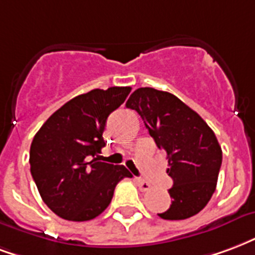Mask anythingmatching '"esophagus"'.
Instances as JSON below:
<instances>
[{
	"label": "esophagus",
	"instance_id": "esophagus-1",
	"mask_svg": "<svg viewBox=\"0 0 255 255\" xmlns=\"http://www.w3.org/2000/svg\"><path fill=\"white\" fill-rule=\"evenodd\" d=\"M136 184H137V186H139V189L142 190V192H147V190L151 189V185H150V184H148L147 181L140 180V178H137Z\"/></svg>",
	"mask_w": 255,
	"mask_h": 255
}]
</instances>
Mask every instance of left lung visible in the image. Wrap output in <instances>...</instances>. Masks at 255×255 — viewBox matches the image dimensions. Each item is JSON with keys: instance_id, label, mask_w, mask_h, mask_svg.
<instances>
[{"instance_id": "left-lung-1", "label": "left lung", "mask_w": 255, "mask_h": 255, "mask_svg": "<svg viewBox=\"0 0 255 255\" xmlns=\"http://www.w3.org/2000/svg\"><path fill=\"white\" fill-rule=\"evenodd\" d=\"M126 107L139 113L158 148L167 154L173 201L158 216L182 220L199 214L214 195L222 166V147L214 131L174 94L154 88L136 89Z\"/></svg>"}]
</instances>
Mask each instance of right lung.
<instances>
[{"label":"right lung","instance_id":"right-lung-1","mask_svg":"<svg viewBox=\"0 0 255 255\" xmlns=\"http://www.w3.org/2000/svg\"><path fill=\"white\" fill-rule=\"evenodd\" d=\"M129 92V86H113L80 94L52 113L33 137L31 174L43 201L62 219L97 218L111 204L119 181L132 177L99 155L107 119Z\"/></svg>","mask_w":255,"mask_h":255}]
</instances>
